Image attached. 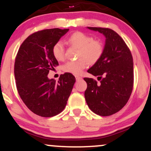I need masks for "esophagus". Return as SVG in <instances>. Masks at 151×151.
Segmentation results:
<instances>
[{
	"label": "esophagus",
	"instance_id": "obj_1",
	"mask_svg": "<svg viewBox=\"0 0 151 151\" xmlns=\"http://www.w3.org/2000/svg\"><path fill=\"white\" fill-rule=\"evenodd\" d=\"M75 77H76V80H77V81H80V80L82 79V77H80V76H76Z\"/></svg>",
	"mask_w": 151,
	"mask_h": 151
}]
</instances>
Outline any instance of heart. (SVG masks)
I'll return each mask as SVG.
<instances>
[{"instance_id": "b5f03b06", "label": "heart", "mask_w": 151, "mask_h": 151, "mask_svg": "<svg viewBox=\"0 0 151 151\" xmlns=\"http://www.w3.org/2000/svg\"><path fill=\"white\" fill-rule=\"evenodd\" d=\"M67 43L70 46L78 48L77 60L67 62L63 66V70L67 73L79 75L88 66L98 63L104 53L102 42L93 39L91 35L83 32L77 31L67 37ZM53 56L57 60H63L65 49L61 42H56L51 49Z\"/></svg>"}]
</instances>
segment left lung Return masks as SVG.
Returning a JSON list of instances; mask_svg holds the SVG:
<instances>
[{"mask_svg": "<svg viewBox=\"0 0 151 151\" xmlns=\"http://www.w3.org/2000/svg\"><path fill=\"white\" fill-rule=\"evenodd\" d=\"M106 37L102 58L88 70L98 76V83L92 78L85 77L87 88L84 96L90 109L102 116L117 113L129 100L134 85L133 58L123 38L107 28L88 27Z\"/></svg>", "mask_w": 151, "mask_h": 151, "instance_id": "8db88e82", "label": "left lung"}]
</instances>
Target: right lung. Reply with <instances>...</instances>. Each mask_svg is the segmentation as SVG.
Returning <instances> with one entry per match:
<instances>
[{
	"label": "right lung",
	"mask_w": 151,
	"mask_h": 151,
	"mask_svg": "<svg viewBox=\"0 0 151 151\" xmlns=\"http://www.w3.org/2000/svg\"><path fill=\"white\" fill-rule=\"evenodd\" d=\"M69 29L51 28L35 32L23 42L15 58L14 77L20 98L26 106L42 117H52L65 107L76 79L64 73L58 81L49 79L58 65L51 49Z\"/></svg>",
	"instance_id": "right-lung-1"
}]
</instances>
